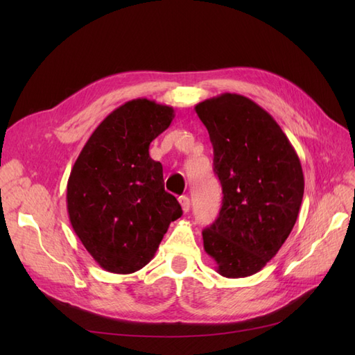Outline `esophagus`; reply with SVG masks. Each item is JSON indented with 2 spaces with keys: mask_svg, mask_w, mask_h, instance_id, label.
I'll use <instances>...</instances> for the list:
<instances>
[{
  "mask_svg": "<svg viewBox=\"0 0 355 355\" xmlns=\"http://www.w3.org/2000/svg\"><path fill=\"white\" fill-rule=\"evenodd\" d=\"M179 202H180V206H182V210H184L185 213L189 211V209H191V200H189V197H187V196L179 197Z\"/></svg>",
  "mask_w": 355,
  "mask_h": 355,
  "instance_id": "esophagus-1",
  "label": "esophagus"
}]
</instances>
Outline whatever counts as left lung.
I'll use <instances>...</instances> for the list:
<instances>
[{
	"instance_id": "8db88e82",
	"label": "left lung",
	"mask_w": 355,
	"mask_h": 355,
	"mask_svg": "<svg viewBox=\"0 0 355 355\" xmlns=\"http://www.w3.org/2000/svg\"><path fill=\"white\" fill-rule=\"evenodd\" d=\"M213 145L222 185L218 219L202 231L204 250L228 278L259 272L292 232L304 171L274 118L249 98L223 93L196 105Z\"/></svg>"
}]
</instances>
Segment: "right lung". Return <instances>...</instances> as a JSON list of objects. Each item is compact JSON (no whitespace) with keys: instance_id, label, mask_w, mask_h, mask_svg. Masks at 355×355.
Segmentation results:
<instances>
[{"instance_id":"right-lung-1","label":"right lung","mask_w":355,"mask_h":355,"mask_svg":"<svg viewBox=\"0 0 355 355\" xmlns=\"http://www.w3.org/2000/svg\"><path fill=\"white\" fill-rule=\"evenodd\" d=\"M173 118L171 106L145 98L125 102L96 127L71 170V225L105 271L141 270L182 216L178 200L164 191L163 166L149 157V145Z\"/></svg>"}]
</instances>
